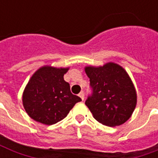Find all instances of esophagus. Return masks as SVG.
<instances>
[{
  "instance_id": "1",
  "label": "esophagus",
  "mask_w": 158,
  "mask_h": 158,
  "mask_svg": "<svg viewBox=\"0 0 158 158\" xmlns=\"http://www.w3.org/2000/svg\"><path fill=\"white\" fill-rule=\"evenodd\" d=\"M79 96L80 97V98H81V100H82V101H84V99H85V94H84V92H83V91H81V92L79 93Z\"/></svg>"
}]
</instances>
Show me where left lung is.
<instances>
[{
  "label": "left lung",
  "instance_id": "obj_1",
  "mask_svg": "<svg viewBox=\"0 0 158 158\" xmlns=\"http://www.w3.org/2000/svg\"><path fill=\"white\" fill-rule=\"evenodd\" d=\"M93 94L85 105L94 118L103 125H121L132 116L137 93L130 77L122 66L106 62L103 66H86Z\"/></svg>",
  "mask_w": 158,
  "mask_h": 158
}]
</instances>
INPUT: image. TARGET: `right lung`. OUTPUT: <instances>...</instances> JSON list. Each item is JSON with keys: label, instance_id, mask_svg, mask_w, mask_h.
<instances>
[{"label": "right lung", "instance_id": "add662e5", "mask_svg": "<svg viewBox=\"0 0 158 158\" xmlns=\"http://www.w3.org/2000/svg\"><path fill=\"white\" fill-rule=\"evenodd\" d=\"M69 68L50 65L37 69L23 92V106L31 118L52 125L67 117L76 103L81 101L73 95L63 76Z\"/></svg>", "mask_w": 158, "mask_h": 158}]
</instances>
